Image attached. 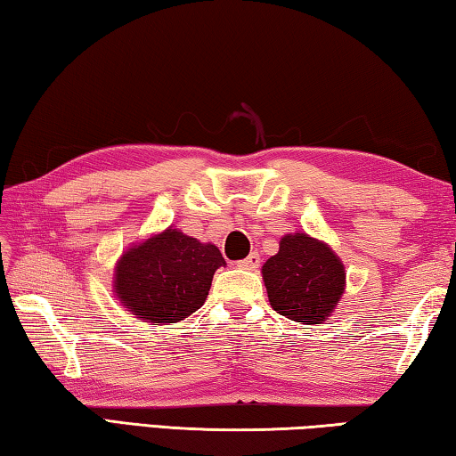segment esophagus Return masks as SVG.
Wrapping results in <instances>:
<instances>
[{"mask_svg": "<svg viewBox=\"0 0 456 456\" xmlns=\"http://www.w3.org/2000/svg\"><path fill=\"white\" fill-rule=\"evenodd\" d=\"M259 264H261V257H259V253H257V251H253L251 256H247L245 259L237 261V265L241 267V269H257V267H259Z\"/></svg>", "mask_w": 456, "mask_h": 456, "instance_id": "esophagus-1", "label": "esophagus"}]
</instances>
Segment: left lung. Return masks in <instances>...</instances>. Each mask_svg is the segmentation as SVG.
<instances>
[{"label":"left lung","mask_w":456,"mask_h":456,"mask_svg":"<svg viewBox=\"0 0 456 456\" xmlns=\"http://www.w3.org/2000/svg\"><path fill=\"white\" fill-rule=\"evenodd\" d=\"M264 281L273 310L293 322L322 323L344 293V265L326 243L305 233L285 235L265 261Z\"/></svg>","instance_id":"left-lung-1"}]
</instances>
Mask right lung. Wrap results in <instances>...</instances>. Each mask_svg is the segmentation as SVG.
Masks as SVG:
<instances>
[{"label": "right lung", "instance_id": "obj_1", "mask_svg": "<svg viewBox=\"0 0 456 456\" xmlns=\"http://www.w3.org/2000/svg\"><path fill=\"white\" fill-rule=\"evenodd\" d=\"M221 265L225 259L217 247L167 229L122 256L114 289L138 318L163 326L205 304L213 273Z\"/></svg>", "mask_w": 456, "mask_h": 456}]
</instances>
